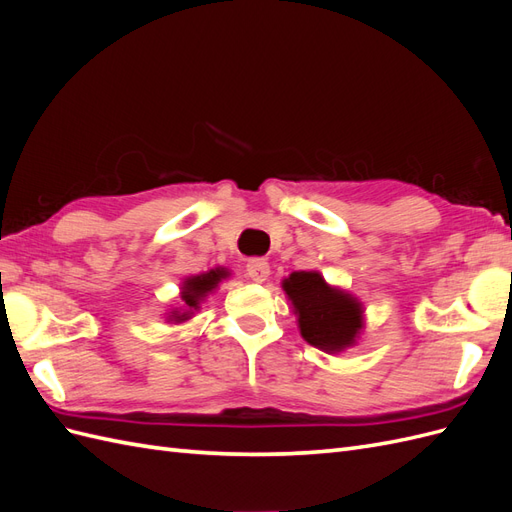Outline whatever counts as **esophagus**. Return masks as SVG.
Wrapping results in <instances>:
<instances>
[{
	"label": "esophagus",
	"mask_w": 512,
	"mask_h": 512,
	"mask_svg": "<svg viewBox=\"0 0 512 512\" xmlns=\"http://www.w3.org/2000/svg\"><path fill=\"white\" fill-rule=\"evenodd\" d=\"M247 277H250L252 282H265L271 269H269V262L265 258H252L247 260V267H245Z\"/></svg>",
	"instance_id": "1"
}]
</instances>
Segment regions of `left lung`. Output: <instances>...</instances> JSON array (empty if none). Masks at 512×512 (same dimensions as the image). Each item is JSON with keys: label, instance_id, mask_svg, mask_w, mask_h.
Segmentation results:
<instances>
[{"label": "left lung", "instance_id": "8db88e82", "mask_svg": "<svg viewBox=\"0 0 512 512\" xmlns=\"http://www.w3.org/2000/svg\"><path fill=\"white\" fill-rule=\"evenodd\" d=\"M284 290L299 314V329L307 344L339 352L354 344L361 331V303L331 288L316 271H297L284 280Z\"/></svg>", "mask_w": 512, "mask_h": 512}]
</instances>
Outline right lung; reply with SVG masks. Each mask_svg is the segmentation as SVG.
Listing matches in <instances>:
<instances>
[{
    "instance_id": "1",
    "label": "right lung",
    "mask_w": 512,
    "mask_h": 512,
    "mask_svg": "<svg viewBox=\"0 0 512 512\" xmlns=\"http://www.w3.org/2000/svg\"><path fill=\"white\" fill-rule=\"evenodd\" d=\"M222 277H226V271H222V269H215V271H209V273L192 277V280L185 282L181 299L185 301V305H188L190 309H196V307H198V301L203 299L207 292H211L215 286H218V282L222 280ZM175 320H177V322L188 320V312L175 314Z\"/></svg>"
}]
</instances>
